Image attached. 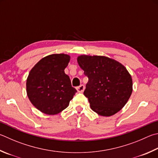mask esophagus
Here are the masks:
<instances>
[{
	"instance_id": "obj_1",
	"label": "esophagus",
	"mask_w": 158,
	"mask_h": 158,
	"mask_svg": "<svg viewBox=\"0 0 158 158\" xmlns=\"http://www.w3.org/2000/svg\"><path fill=\"white\" fill-rule=\"evenodd\" d=\"M84 89H85V86H84V85H83V84L80 85L78 87H77V90L79 92V93H83V92L84 91Z\"/></svg>"
}]
</instances>
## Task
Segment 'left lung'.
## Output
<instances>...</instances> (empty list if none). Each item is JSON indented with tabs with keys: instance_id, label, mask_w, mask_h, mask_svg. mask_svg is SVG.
I'll return each instance as SVG.
<instances>
[{
	"instance_id": "8db88e82",
	"label": "left lung",
	"mask_w": 158,
	"mask_h": 158,
	"mask_svg": "<svg viewBox=\"0 0 158 158\" xmlns=\"http://www.w3.org/2000/svg\"><path fill=\"white\" fill-rule=\"evenodd\" d=\"M77 62L88 77L84 94L92 110L104 117L118 113L133 91V80L127 68L104 56L80 55Z\"/></svg>"
}]
</instances>
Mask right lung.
<instances>
[{
    "mask_svg": "<svg viewBox=\"0 0 158 158\" xmlns=\"http://www.w3.org/2000/svg\"><path fill=\"white\" fill-rule=\"evenodd\" d=\"M70 56L53 54L44 57L31 68L26 81L28 98L34 107L54 115L66 108L77 90L72 87L65 68Z\"/></svg>",
    "mask_w": 158,
    "mask_h": 158,
    "instance_id": "obj_1",
    "label": "right lung"
}]
</instances>
